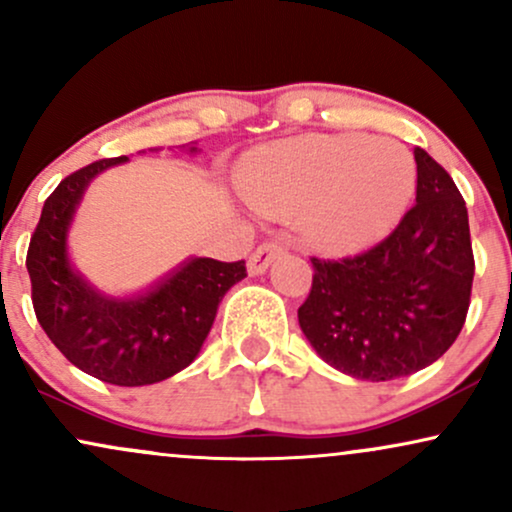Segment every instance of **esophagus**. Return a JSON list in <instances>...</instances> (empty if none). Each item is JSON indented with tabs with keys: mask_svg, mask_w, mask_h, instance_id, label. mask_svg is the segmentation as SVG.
Segmentation results:
<instances>
[{
	"mask_svg": "<svg viewBox=\"0 0 512 512\" xmlns=\"http://www.w3.org/2000/svg\"><path fill=\"white\" fill-rule=\"evenodd\" d=\"M282 251H285V244L277 242V239H268V242L258 244L254 254L249 256V273L251 275L266 273V268L282 254Z\"/></svg>",
	"mask_w": 512,
	"mask_h": 512,
	"instance_id": "esophagus-1",
	"label": "esophagus"
}]
</instances>
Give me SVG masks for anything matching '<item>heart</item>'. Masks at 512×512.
<instances>
[{"instance_id": "1", "label": "heart", "mask_w": 512, "mask_h": 512, "mask_svg": "<svg viewBox=\"0 0 512 512\" xmlns=\"http://www.w3.org/2000/svg\"><path fill=\"white\" fill-rule=\"evenodd\" d=\"M413 189V154L389 137H294L258 151L242 173L251 206L301 213L308 239L327 251H356L387 235Z\"/></svg>"}]
</instances>
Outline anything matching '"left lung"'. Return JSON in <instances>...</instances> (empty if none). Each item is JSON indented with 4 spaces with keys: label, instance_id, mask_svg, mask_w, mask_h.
Returning <instances> with one entry per match:
<instances>
[{
    "label": "left lung",
    "instance_id": "8db88e82",
    "mask_svg": "<svg viewBox=\"0 0 512 512\" xmlns=\"http://www.w3.org/2000/svg\"><path fill=\"white\" fill-rule=\"evenodd\" d=\"M415 204L363 254L311 258L299 325L332 368L368 382L413 375L444 356L470 308L475 256L451 175L415 147Z\"/></svg>",
    "mask_w": 512,
    "mask_h": 512
}]
</instances>
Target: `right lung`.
<instances>
[{
  "label": "right lung",
  "mask_w": 512,
  "mask_h": 512,
  "mask_svg": "<svg viewBox=\"0 0 512 512\" xmlns=\"http://www.w3.org/2000/svg\"><path fill=\"white\" fill-rule=\"evenodd\" d=\"M128 161H94L59 182L42 206L25 268L37 323L56 349L87 375L118 387L168 380L197 358L227 289L244 280V261L189 258L147 292L99 294L73 270L68 227L85 187L102 170Z\"/></svg>",
  "instance_id": "obj_1"
}]
</instances>
